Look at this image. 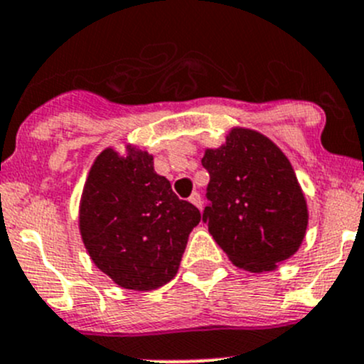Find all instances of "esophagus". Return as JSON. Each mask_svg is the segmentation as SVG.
Masks as SVG:
<instances>
[{
    "label": "esophagus",
    "instance_id": "34e87169",
    "mask_svg": "<svg viewBox=\"0 0 364 364\" xmlns=\"http://www.w3.org/2000/svg\"><path fill=\"white\" fill-rule=\"evenodd\" d=\"M190 203H192L193 205H196V208H199V209H203V199H200V196L197 192H193L192 196H190Z\"/></svg>",
    "mask_w": 364,
    "mask_h": 364
}]
</instances>
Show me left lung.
I'll return each mask as SVG.
<instances>
[{"label":"left lung","mask_w":364,"mask_h":364,"mask_svg":"<svg viewBox=\"0 0 364 364\" xmlns=\"http://www.w3.org/2000/svg\"><path fill=\"white\" fill-rule=\"evenodd\" d=\"M203 220L234 266L250 273L277 269L299 250L308 208L291 161L269 137L236 127L225 144L208 148Z\"/></svg>","instance_id":"obj_1"}]
</instances>
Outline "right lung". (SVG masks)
I'll return each mask as SVG.
<instances>
[{
    "label": "right lung",
    "instance_id": "obj_1",
    "mask_svg": "<svg viewBox=\"0 0 364 364\" xmlns=\"http://www.w3.org/2000/svg\"><path fill=\"white\" fill-rule=\"evenodd\" d=\"M200 211L178 199L156 174L153 155L127 144L105 148L90 168L79 204V230L95 266L119 287L153 291L179 269Z\"/></svg>",
    "mask_w": 364,
    "mask_h": 364
}]
</instances>
